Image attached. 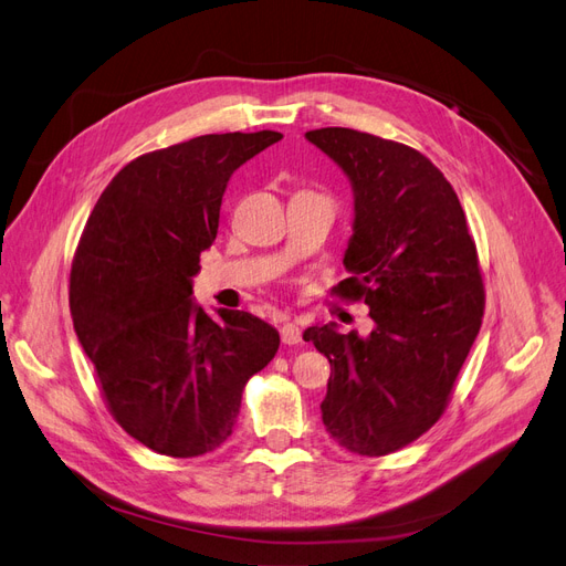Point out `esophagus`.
<instances>
[{"label":"esophagus","mask_w":566,"mask_h":566,"mask_svg":"<svg viewBox=\"0 0 566 566\" xmlns=\"http://www.w3.org/2000/svg\"><path fill=\"white\" fill-rule=\"evenodd\" d=\"M281 339H283V345H300L302 333H300L295 323H283L281 325Z\"/></svg>","instance_id":"esophagus-1"}]
</instances>
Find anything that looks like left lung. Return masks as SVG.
Segmentation results:
<instances>
[{
  "instance_id": "obj_1",
  "label": "left lung",
  "mask_w": 566,
  "mask_h": 566,
  "mask_svg": "<svg viewBox=\"0 0 566 566\" xmlns=\"http://www.w3.org/2000/svg\"><path fill=\"white\" fill-rule=\"evenodd\" d=\"M304 136L352 184V276L335 293L373 318L368 337L335 323L302 335L331 361L323 424L342 449L387 455L441 418L482 328L476 248L453 186L416 148L347 127Z\"/></svg>"
}]
</instances>
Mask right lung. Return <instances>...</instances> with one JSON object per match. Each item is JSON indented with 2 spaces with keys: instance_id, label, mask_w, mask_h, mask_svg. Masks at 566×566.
Segmentation results:
<instances>
[{
  "instance_id": "1",
  "label": "right lung",
  "mask_w": 566,
  "mask_h": 566,
  "mask_svg": "<svg viewBox=\"0 0 566 566\" xmlns=\"http://www.w3.org/2000/svg\"><path fill=\"white\" fill-rule=\"evenodd\" d=\"M281 139L205 134L146 153L113 177L84 227L71 271L75 333L113 418L150 451L219 449L245 382L279 352L273 325L231 310L214 321L191 295L231 175Z\"/></svg>"
}]
</instances>
